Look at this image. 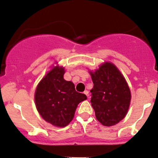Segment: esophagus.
Instances as JSON below:
<instances>
[{"label": "esophagus", "mask_w": 158, "mask_h": 158, "mask_svg": "<svg viewBox=\"0 0 158 158\" xmlns=\"http://www.w3.org/2000/svg\"><path fill=\"white\" fill-rule=\"evenodd\" d=\"M84 94H85V95H87V97H88V96H89V92H88V91H87V90H85V92H84Z\"/></svg>", "instance_id": "esophagus-1"}]
</instances>
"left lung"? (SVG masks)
I'll list each match as a JSON object with an SVG mask.
<instances>
[{
  "label": "left lung",
  "mask_w": 158,
  "mask_h": 158,
  "mask_svg": "<svg viewBox=\"0 0 158 158\" xmlns=\"http://www.w3.org/2000/svg\"><path fill=\"white\" fill-rule=\"evenodd\" d=\"M93 88L90 103L98 120L105 126L121 121L131 103V91L120 71L111 63H105L90 72Z\"/></svg>",
  "instance_id": "obj_1"
}]
</instances>
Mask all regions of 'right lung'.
Here are the masks:
<instances>
[{
	"label": "right lung",
	"instance_id": "1",
	"mask_svg": "<svg viewBox=\"0 0 158 158\" xmlns=\"http://www.w3.org/2000/svg\"><path fill=\"white\" fill-rule=\"evenodd\" d=\"M65 71L56 66L43 78L35 93L37 110L42 118L57 127L71 123L78 104L87 99L85 94L76 91L73 82L63 79Z\"/></svg>",
	"mask_w": 158,
	"mask_h": 158
}]
</instances>
